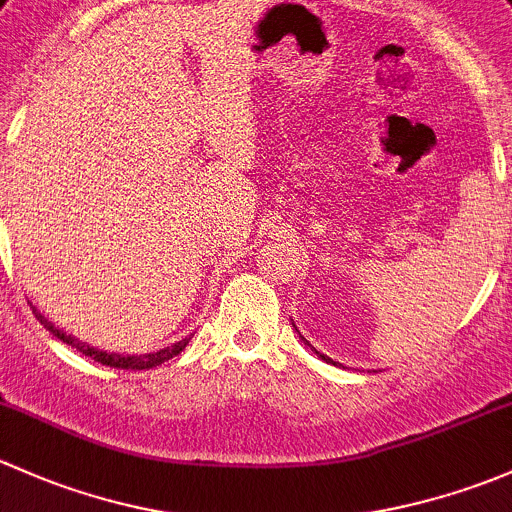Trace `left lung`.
I'll use <instances>...</instances> for the list:
<instances>
[{
	"instance_id": "8db88e82",
	"label": "left lung",
	"mask_w": 512,
	"mask_h": 512,
	"mask_svg": "<svg viewBox=\"0 0 512 512\" xmlns=\"http://www.w3.org/2000/svg\"><path fill=\"white\" fill-rule=\"evenodd\" d=\"M320 357H323V360H325V362H333V360H330V357H325V355H320Z\"/></svg>"
}]
</instances>
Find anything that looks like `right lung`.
<instances>
[{
    "label": "right lung",
    "instance_id": "add662e5",
    "mask_svg": "<svg viewBox=\"0 0 512 512\" xmlns=\"http://www.w3.org/2000/svg\"><path fill=\"white\" fill-rule=\"evenodd\" d=\"M34 315H36V320H39V323L44 325L46 330H51V333L59 337V340L66 342V345L76 347L78 352H83V355L91 357V360L100 362V365L118 367V370H152V367L162 365V362H167V360H170V357L179 355V352H182L184 347H187V342H189V340H179L172 347H165V350H160V352H150V355H128V357H125V355H118V352H103V350H96V347L86 345V342H78L76 337L66 335V333H63V330L54 328V323H49V320H46L44 315H41L36 308H34Z\"/></svg>",
    "mask_w": 512,
    "mask_h": 512
}]
</instances>
